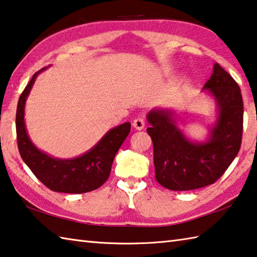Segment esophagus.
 I'll use <instances>...</instances> for the list:
<instances>
[{
	"label": "esophagus",
	"mask_w": 257,
	"mask_h": 257,
	"mask_svg": "<svg viewBox=\"0 0 257 257\" xmlns=\"http://www.w3.org/2000/svg\"><path fill=\"white\" fill-rule=\"evenodd\" d=\"M133 125L135 129L137 130H143L145 128V119L143 117H138L134 120Z\"/></svg>",
	"instance_id": "obj_1"
}]
</instances>
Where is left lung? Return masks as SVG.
Listing matches in <instances>:
<instances>
[{
	"label": "left lung",
	"instance_id": "1",
	"mask_svg": "<svg viewBox=\"0 0 257 257\" xmlns=\"http://www.w3.org/2000/svg\"><path fill=\"white\" fill-rule=\"evenodd\" d=\"M217 105V119L205 143H194L176 124L172 109L150 110L148 135L154 144L155 176L170 190L214 184L237 156L243 136V99L237 82L218 63L205 83Z\"/></svg>",
	"mask_w": 257,
	"mask_h": 257
}]
</instances>
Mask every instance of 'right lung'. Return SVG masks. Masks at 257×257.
I'll list each match as a JSON object with an SVG mask.
<instances>
[{"instance_id":"obj_1","label":"right lung","mask_w":257,"mask_h":257,"mask_svg":"<svg viewBox=\"0 0 257 257\" xmlns=\"http://www.w3.org/2000/svg\"><path fill=\"white\" fill-rule=\"evenodd\" d=\"M44 69L33 74L19 98L15 124L20 155L35 177L53 192L68 194L91 192L108 179L114 156L129 135L132 124L124 122L109 130L92 149L77 158H53L39 150L25 129L24 107L35 78Z\"/></svg>"}]
</instances>
